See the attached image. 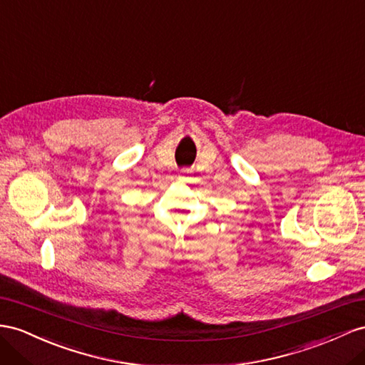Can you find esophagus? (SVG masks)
<instances>
[{
    "label": "esophagus",
    "instance_id": "obj_1",
    "mask_svg": "<svg viewBox=\"0 0 365 365\" xmlns=\"http://www.w3.org/2000/svg\"><path fill=\"white\" fill-rule=\"evenodd\" d=\"M182 173H186V174H188V173H191V170H190V168H183Z\"/></svg>",
    "mask_w": 365,
    "mask_h": 365
}]
</instances>
